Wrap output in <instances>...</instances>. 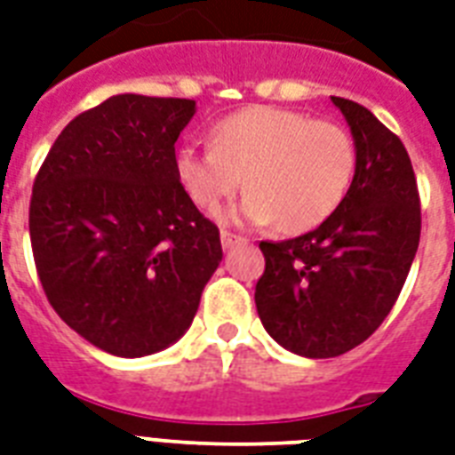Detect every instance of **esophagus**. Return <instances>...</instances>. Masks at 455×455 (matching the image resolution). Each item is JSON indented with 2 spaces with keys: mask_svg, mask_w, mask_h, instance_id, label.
<instances>
[{
  "mask_svg": "<svg viewBox=\"0 0 455 455\" xmlns=\"http://www.w3.org/2000/svg\"><path fill=\"white\" fill-rule=\"evenodd\" d=\"M221 245H224V251H228V248H234L235 243L243 241V235L238 234H231V231H227V228H221Z\"/></svg>",
  "mask_w": 455,
  "mask_h": 455,
  "instance_id": "34e87169",
  "label": "esophagus"
}]
</instances>
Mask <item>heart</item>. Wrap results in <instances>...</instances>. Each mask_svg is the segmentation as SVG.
<instances>
[{
  "mask_svg": "<svg viewBox=\"0 0 455 455\" xmlns=\"http://www.w3.org/2000/svg\"><path fill=\"white\" fill-rule=\"evenodd\" d=\"M212 148L183 145L176 179L200 210H217L243 186L251 190L227 214L234 221L269 224L286 234L320 227L339 210L355 176V145L334 121L255 104L220 119Z\"/></svg>",
  "mask_w": 455,
  "mask_h": 455,
  "instance_id": "1",
  "label": "heart"
}]
</instances>
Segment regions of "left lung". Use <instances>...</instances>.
Wrapping results in <instances>:
<instances>
[{"label": "left lung", "instance_id": "obj_1", "mask_svg": "<svg viewBox=\"0 0 455 455\" xmlns=\"http://www.w3.org/2000/svg\"><path fill=\"white\" fill-rule=\"evenodd\" d=\"M355 140V176L327 221L259 243L255 305L274 341L305 358H336L389 315L420 243V193L411 157L370 109L331 97Z\"/></svg>", "mask_w": 455, "mask_h": 455}]
</instances>
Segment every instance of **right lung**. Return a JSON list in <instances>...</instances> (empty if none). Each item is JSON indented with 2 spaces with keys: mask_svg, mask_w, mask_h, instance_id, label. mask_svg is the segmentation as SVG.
Wrapping results in <instances>:
<instances>
[{
  "mask_svg": "<svg viewBox=\"0 0 455 455\" xmlns=\"http://www.w3.org/2000/svg\"><path fill=\"white\" fill-rule=\"evenodd\" d=\"M193 114V100L114 95L59 133L35 176L28 224L44 296L112 355L181 339L221 262L220 228L176 179L173 145Z\"/></svg>",
  "mask_w": 455,
  "mask_h": 455,
  "instance_id": "add662e5",
  "label": "right lung"
}]
</instances>
